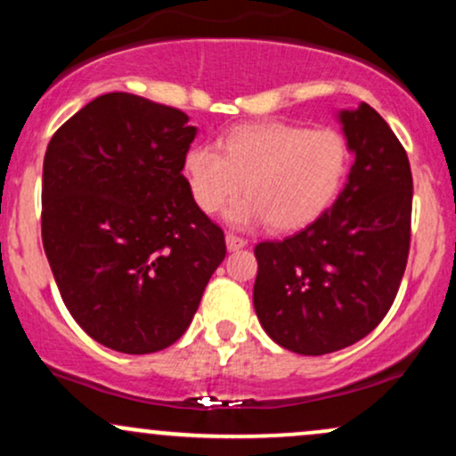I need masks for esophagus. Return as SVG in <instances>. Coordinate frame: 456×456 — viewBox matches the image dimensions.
<instances>
[{"mask_svg":"<svg viewBox=\"0 0 456 456\" xmlns=\"http://www.w3.org/2000/svg\"><path fill=\"white\" fill-rule=\"evenodd\" d=\"M227 248L229 250H240V248H244L246 246V240L244 238H238V235L235 233H227Z\"/></svg>","mask_w":456,"mask_h":456,"instance_id":"34e87169","label":"esophagus"}]
</instances>
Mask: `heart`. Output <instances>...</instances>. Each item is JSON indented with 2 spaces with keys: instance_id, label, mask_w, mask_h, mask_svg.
<instances>
[{
  "instance_id": "b5f03b06",
  "label": "heart",
  "mask_w": 456,
  "mask_h": 456,
  "mask_svg": "<svg viewBox=\"0 0 456 456\" xmlns=\"http://www.w3.org/2000/svg\"><path fill=\"white\" fill-rule=\"evenodd\" d=\"M349 150L337 130H306L296 124H250L221 141L192 145L184 156V177L199 210L218 212L242 188L227 210L235 227L268 221L274 229H296L317 218L337 197L347 174Z\"/></svg>"
}]
</instances>
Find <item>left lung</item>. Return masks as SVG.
<instances>
[{
    "instance_id": "left-lung-1",
    "label": "left lung",
    "mask_w": 456,
    "mask_h": 456,
    "mask_svg": "<svg viewBox=\"0 0 456 456\" xmlns=\"http://www.w3.org/2000/svg\"><path fill=\"white\" fill-rule=\"evenodd\" d=\"M338 119L354 154L341 195L300 232L255 246L259 323L302 355L338 352L373 332L410 255L413 182L401 141L366 102Z\"/></svg>"
}]
</instances>
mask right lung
<instances>
[{"label":"right lung","mask_w":456,"mask_h":456,"mask_svg":"<svg viewBox=\"0 0 456 456\" xmlns=\"http://www.w3.org/2000/svg\"><path fill=\"white\" fill-rule=\"evenodd\" d=\"M195 134L180 109L113 92L46 148V259L75 322L115 352L174 345L227 253L182 175Z\"/></svg>","instance_id":"obj_1"}]
</instances>
